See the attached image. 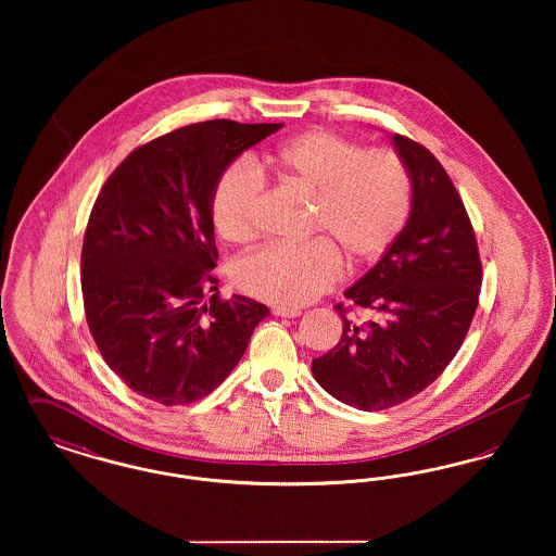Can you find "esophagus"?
Returning a JSON list of instances; mask_svg holds the SVG:
<instances>
[{"instance_id":"34e87169","label":"esophagus","mask_w":556,"mask_h":556,"mask_svg":"<svg viewBox=\"0 0 556 556\" xmlns=\"http://www.w3.org/2000/svg\"><path fill=\"white\" fill-rule=\"evenodd\" d=\"M273 315L275 317L295 318L300 317L302 313L298 308H273Z\"/></svg>"}]
</instances>
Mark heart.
<instances>
[{
	"label": "heart",
	"instance_id": "b5f03b06",
	"mask_svg": "<svg viewBox=\"0 0 556 556\" xmlns=\"http://www.w3.org/2000/svg\"><path fill=\"white\" fill-rule=\"evenodd\" d=\"M266 166L317 193L313 229L325 231L352 263L379 256L402 231L410 211L408 173L390 150H361L327 131L298 135L266 156ZM265 179L252 160L231 164L212 198L220 238L250 241L258 231ZM329 239L268 243L233 268L241 291L279 308H298L329 290L342 258Z\"/></svg>",
	"mask_w": 556,
	"mask_h": 556
}]
</instances>
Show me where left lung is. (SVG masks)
Returning <instances> with one entry per match:
<instances>
[{
	"label": "left lung",
	"mask_w": 556,
	"mask_h": 556,
	"mask_svg": "<svg viewBox=\"0 0 556 556\" xmlns=\"http://www.w3.org/2000/svg\"><path fill=\"white\" fill-rule=\"evenodd\" d=\"M410 179V212L381 258L344 291L369 311L345 318L342 340L313 361L318 386L361 410H381L424 392L463 344L476 315L481 263L476 233L448 173L435 156L392 137Z\"/></svg>",
	"instance_id": "8db88e82"
}]
</instances>
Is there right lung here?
<instances>
[{
    "label": "right lung",
    "instance_id": "1",
    "mask_svg": "<svg viewBox=\"0 0 556 556\" xmlns=\"http://www.w3.org/2000/svg\"><path fill=\"white\" fill-rule=\"evenodd\" d=\"M281 127L187 125L137 148L102 187L80 252L85 315L108 367L139 396H208L270 315L243 295L218 300L212 198L233 160Z\"/></svg>",
    "mask_w": 556,
    "mask_h": 556
}]
</instances>
